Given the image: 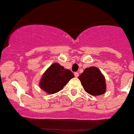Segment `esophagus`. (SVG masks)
<instances>
[{"label":"esophagus","instance_id":"34e87169","mask_svg":"<svg viewBox=\"0 0 134 134\" xmlns=\"http://www.w3.org/2000/svg\"><path fill=\"white\" fill-rule=\"evenodd\" d=\"M74 76H75V77H78V76H79V73L75 72V73H74Z\"/></svg>","mask_w":134,"mask_h":134}]
</instances>
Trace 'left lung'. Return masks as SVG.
Masks as SVG:
<instances>
[{"label":"left lung","mask_w":134,"mask_h":134,"mask_svg":"<svg viewBox=\"0 0 134 134\" xmlns=\"http://www.w3.org/2000/svg\"><path fill=\"white\" fill-rule=\"evenodd\" d=\"M84 91L94 96L103 95L106 91L105 77L96 67H90L84 69L79 76Z\"/></svg>","instance_id":"8db88e82"}]
</instances>
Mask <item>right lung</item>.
Wrapping results in <instances>:
<instances>
[{"label": "right lung", "mask_w": 134, "mask_h": 134, "mask_svg": "<svg viewBox=\"0 0 134 134\" xmlns=\"http://www.w3.org/2000/svg\"><path fill=\"white\" fill-rule=\"evenodd\" d=\"M74 75L69 69L59 63L52 64L43 73L39 81V87L49 95L61 91Z\"/></svg>", "instance_id": "right-lung-1"}]
</instances>
